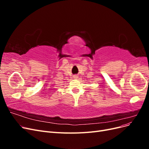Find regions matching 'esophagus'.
<instances>
[{
    "instance_id": "obj_1",
    "label": "esophagus",
    "mask_w": 149,
    "mask_h": 149,
    "mask_svg": "<svg viewBox=\"0 0 149 149\" xmlns=\"http://www.w3.org/2000/svg\"><path fill=\"white\" fill-rule=\"evenodd\" d=\"M74 78H78V76H77V75H74Z\"/></svg>"
}]
</instances>
